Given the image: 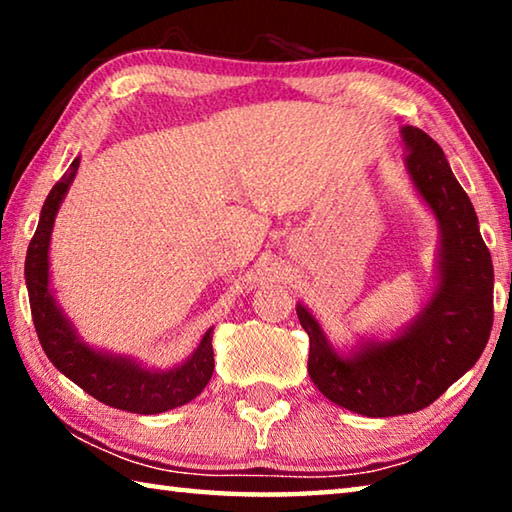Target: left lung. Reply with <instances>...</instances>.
Wrapping results in <instances>:
<instances>
[{
    "label": "left lung",
    "instance_id": "1",
    "mask_svg": "<svg viewBox=\"0 0 512 512\" xmlns=\"http://www.w3.org/2000/svg\"><path fill=\"white\" fill-rule=\"evenodd\" d=\"M400 133L409 151L404 167L440 228L438 287L427 307L393 339L341 354L311 311L296 305L309 334L311 381L327 400L368 418L415 413L436 402L479 361L495 316V271L470 196L427 133L415 126Z\"/></svg>",
    "mask_w": 512,
    "mask_h": 512
}]
</instances>
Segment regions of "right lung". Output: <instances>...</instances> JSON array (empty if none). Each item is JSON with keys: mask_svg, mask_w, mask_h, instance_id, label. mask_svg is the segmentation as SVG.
Here are the masks:
<instances>
[{"mask_svg": "<svg viewBox=\"0 0 512 512\" xmlns=\"http://www.w3.org/2000/svg\"><path fill=\"white\" fill-rule=\"evenodd\" d=\"M79 162L81 158H76L69 164L65 176L51 187L47 201L42 205L38 230L27 250V262H24L31 316L40 345L49 361L94 400L108 404L112 409L142 415L171 411L201 395L207 381L212 379V329H207L198 348L185 363L169 370H151L131 357L94 350L88 343H83L63 309L58 307L54 291L49 287L51 230H54L58 207L79 171Z\"/></svg>", "mask_w": 512, "mask_h": 512, "instance_id": "add662e5", "label": "right lung"}]
</instances>
